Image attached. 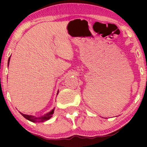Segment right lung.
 Instances as JSON below:
<instances>
[{
  "label": "right lung",
  "instance_id": "1",
  "mask_svg": "<svg viewBox=\"0 0 147 147\" xmlns=\"http://www.w3.org/2000/svg\"><path fill=\"white\" fill-rule=\"evenodd\" d=\"M10 57L9 58V60H8V65H9V61H10ZM59 93V91L57 92V94ZM54 109L55 108H53V110H51V111H50L49 112H48V113L44 114V115L40 116V117H36L35 116H31V115H27V114H24L23 113H21V112H20V113L21 114V115L23 116V117H25L26 119L29 120V121H31V122H45L46 120H49V118H51L52 117V115H53V112H54Z\"/></svg>",
  "mask_w": 147,
  "mask_h": 147
}]
</instances>
